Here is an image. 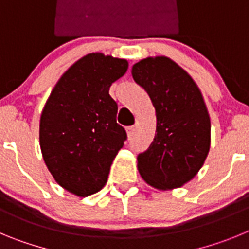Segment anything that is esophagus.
<instances>
[{
    "label": "esophagus",
    "mask_w": 249,
    "mask_h": 249,
    "mask_svg": "<svg viewBox=\"0 0 249 249\" xmlns=\"http://www.w3.org/2000/svg\"><path fill=\"white\" fill-rule=\"evenodd\" d=\"M126 131H127V136H129V139H131L134 135V131H135V126H129L126 129Z\"/></svg>",
    "instance_id": "obj_1"
}]
</instances>
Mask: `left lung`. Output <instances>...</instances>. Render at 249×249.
<instances>
[{"instance_id":"obj_1","label":"left lung","mask_w":249,"mask_h":249,"mask_svg":"<svg viewBox=\"0 0 249 249\" xmlns=\"http://www.w3.org/2000/svg\"><path fill=\"white\" fill-rule=\"evenodd\" d=\"M156 110L154 141L138 155L141 178L156 189L189 182L202 167L211 144V123L202 94L174 60L145 58L131 69Z\"/></svg>"}]
</instances>
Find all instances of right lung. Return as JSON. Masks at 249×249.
<instances>
[{
  "mask_svg": "<svg viewBox=\"0 0 249 249\" xmlns=\"http://www.w3.org/2000/svg\"><path fill=\"white\" fill-rule=\"evenodd\" d=\"M127 62L90 53L64 73L41 115L43 160L63 189L80 197L107 183L126 131L116 123L118 104L109 88L125 74Z\"/></svg>",
  "mask_w": 249,
  "mask_h": 249,
  "instance_id": "add662e5",
  "label": "right lung"
}]
</instances>
